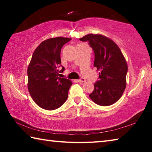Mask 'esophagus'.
I'll return each mask as SVG.
<instances>
[{
	"mask_svg": "<svg viewBox=\"0 0 152 152\" xmlns=\"http://www.w3.org/2000/svg\"><path fill=\"white\" fill-rule=\"evenodd\" d=\"M77 81H78L79 83H84V82H86V80L84 79V78H82L80 79H78Z\"/></svg>",
	"mask_w": 152,
	"mask_h": 152,
	"instance_id": "34e87169",
	"label": "esophagus"
}]
</instances>
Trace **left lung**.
I'll list each match as a JSON object with an SVG mask.
<instances>
[{
    "label": "left lung",
    "mask_w": 152,
    "mask_h": 152,
    "mask_svg": "<svg viewBox=\"0 0 152 152\" xmlns=\"http://www.w3.org/2000/svg\"><path fill=\"white\" fill-rule=\"evenodd\" d=\"M88 42L94 50V66L99 71V80L95 82L89 96L101 106L114 104L123 95L126 88L127 64L116 43L101 34H88L80 39Z\"/></svg>",
    "instance_id": "1"
}]
</instances>
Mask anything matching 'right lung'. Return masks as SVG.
I'll return each mask as SVG.
<instances>
[{
    "label": "right lung",
    "mask_w": 152,
    "mask_h": 152,
    "mask_svg": "<svg viewBox=\"0 0 152 152\" xmlns=\"http://www.w3.org/2000/svg\"><path fill=\"white\" fill-rule=\"evenodd\" d=\"M72 39L53 37L45 39L38 45L28 66L27 87L31 96L39 107L55 110L68 99L71 80L59 77L61 64V49Z\"/></svg>",
    "instance_id": "obj_1"
}]
</instances>
